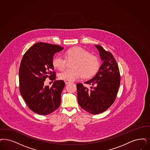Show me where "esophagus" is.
I'll use <instances>...</instances> for the list:
<instances>
[{
	"label": "esophagus",
	"mask_w": 150,
	"mask_h": 150,
	"mask_svg": "<svg viewBox=\"0 0 150 150\" xmlns=\"http://www.w3.org/2000/svg\"><path fill=\"white\" fill-rule=\"evenodd\" d=\"M64 82H65V83H66V84H68V83H70V82H69V81H64Z\"/></svg>",
	"instance_id": "obj_1"
}]
</instances>
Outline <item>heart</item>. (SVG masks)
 <instances>
[{"label":"heart","instance_id":"heart-1","mask_svg":"<svg viewBox=\"0 0 150 150\" xmlns=\"http://www.w3.org/2000/svg\"><path fill=\"white\" fill-rule=\"evenodd\" d=\"M65 58L57 55L52 59V66L56 69L62 71L66 66L67 61H74L72 69H66L60 73L58 77L64 81H74L81 77L88 79L94 77L100 67L98 57L91 54L88 50L82 47L68 49L64 53Z\"/></svg>","mask_w":150,"mask_h":150}]
</instances>
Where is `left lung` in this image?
<instances>
[{"instance_id":"8db88e82","label":"left lung","mask_w":150,"mask_h":150,"mask_svg":"<svg viewBox=\"0 0 150 150\" xmlns=\"http://www.w3.org/2000/svg\"><path fill=\"white\" fill-rule=\"evenodd\" d=\"M96 47L103 63L94 77L84 83L90 85L91 88L82 83L77 84L79 105L93 115L100 113L111 107L116 98L121 81L118 66L113 54L100 45H96Z\"/></svg>"}]
</instances>
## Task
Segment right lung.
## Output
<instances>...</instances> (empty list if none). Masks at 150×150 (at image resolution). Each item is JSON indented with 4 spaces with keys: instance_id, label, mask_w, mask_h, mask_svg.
I'll list each match as a JSON object with an SVG mask.
<instances>
[{
    "instance_id": "1",
    "label": "right lung",
    "mask_w": 150,
    "mask_h": 150,
    "mask_svg": "<svg viewBox=\"0 0 150 150\" xmlns=\"http://www.w3.org/2000/svg\"><path fill=\"white\" fill-rule=\"evenodd\" d=\"M63 49L57 45L39 42L23 57L19 71V91L28 107L37 114L47 115L60 105L65 83L55 80L52 62L54 54ZM47 77L54 81L50 88L44 84Z\"/></svg>"
}]
</instances>
